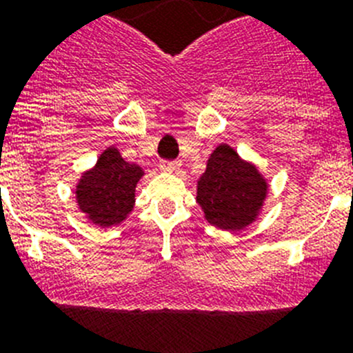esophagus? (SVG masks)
Wrapping results in <instances>:
<instances>
[{"label":"esophagus","mask_w":353,"mask_h":353,"mask_svg":"<svg viewBox=\"0 0 353 353\" xmlns=\"http://www.w3.org/2000/svg\"><path fill=\"white\" fill-rule=\"evenodd\" d=\"M159 167H161V170H165V172H177L181 167V163L177 161V159H174V161H161V163H159Z\"/></svg>","instance_id":"obj_1"}]
</instances>
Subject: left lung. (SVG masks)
I'll return each instance as SVG.
<instances>
[{
    "label": "left lung",
    "instance_id": "1",
    "mask_svg": "<svg viewBox=\"0 0 353 353\" xmlns=\"http://www.w3.org/2000/svg\"><path fill=\"white\" fill-rule=\"evenodd\" d=\"M265 195L266 183L256 167L241 161L225 143L214 149L197 188L208 222L220 229H243L256 219Z\"/></svg>",
    "mask_w": 353,
    "mask_h": 353
}]
</instances>
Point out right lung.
Segmentation results:
<instances>
[{
	"label": "right lung",
	"instance_id": "1",
	"mask_svg": "<svg viewBox=\"0 0 353 353\" xmlns=\"http://www.w3.org/2000/svg\"><path fill=\"white\" fill-rule=\"evenodd\" d=\"M142 177L139 165L124 161L115 147L97 159V165L79 181L78 204L97 225H113L133 210L134 186Z\"/></svg>",
	"mask_w": 353,
	"mask_h": 353
}]
</instances>
